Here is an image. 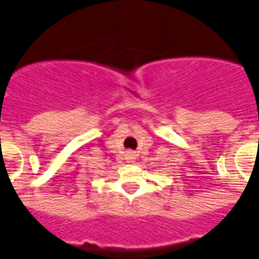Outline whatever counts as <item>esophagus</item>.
I'll use <instances>...</instances> for the list:
<instances>
[{
	"label": "esophagus",
	"instance_id": "34e87169",
	"mask_svg": "<svg viewBox=\"0 0 259 259\" xmlns=\"http://www.w3.org/2000/svg\"><path fill=\"white\" fill-rule=\"evenodd\" d=\"M136 158V154H134V152H128L127 154V159H130V161H134Z\"/></svg>",
	"mask_w": 259,
	"mask_h": 259
}]
</instances>
